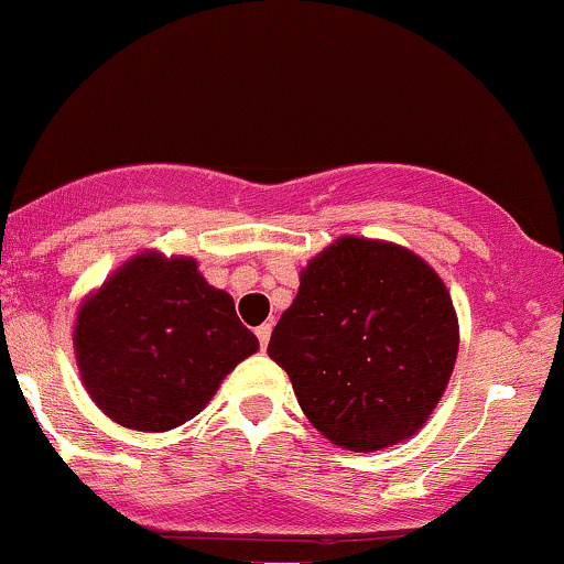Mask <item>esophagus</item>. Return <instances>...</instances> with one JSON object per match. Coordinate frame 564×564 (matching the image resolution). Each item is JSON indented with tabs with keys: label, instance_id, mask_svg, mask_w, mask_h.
Returning a JSON list of instances; mask_svg holds the SVG:
<instances>
[{
	"label": "esophagus",
	"instance_id": "obj_1",
	"mask_svg": "<svg viewBox=\"0 0 564 564\" xmlns=\"http://www.w3.org/2000/svg\"><path fill=\"white\" fill-rule=\"evenodd\" d=\"M270 334H273V323H262V326H257V339H260V347L262 349L268 347Z\"/></svg>",
	"mask_w": 564,
	"mask_h": 564
}]
</instances>
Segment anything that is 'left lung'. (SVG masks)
I'll list each match as a JSON object with an SVG mask.
<instances>
[{
  "label": "left lung",
  "instance_id": "8db88e82",
  "mask_svg": "<svg viewBox=\"0 0 564 564\" xmlns=\"http://www.w3.org/2000/svg\"><path fill=\"white\" fill-rule=\"evenodd\" d=\"M456 352V310L435 270L403 246L358 236L307 262L268 345L310 424L355 453L416 435Z\"/></svg>",
  "mask_w": 564,
  "mask_h": 564
}]
</instances>
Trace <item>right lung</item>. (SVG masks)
I'll return each mask as SVG.
<instances>
[{
    "label": "right lung",
    "mask_w": 564,
    "mask_h": 564,
    "mask_svg": "<svg viewBox=\"0 0 564 564\" xmlns=\"http://www.w3.org/2000/svg\"><path fill=\"white\" fill-rule=\"evenodd\" d=\"M74 349L84 387L108 419L166 432L191 422L260 341L196 260L145 251L82 302Z\"/></svg>",
    "instance_id": "add662e5"
}]
</instances>
